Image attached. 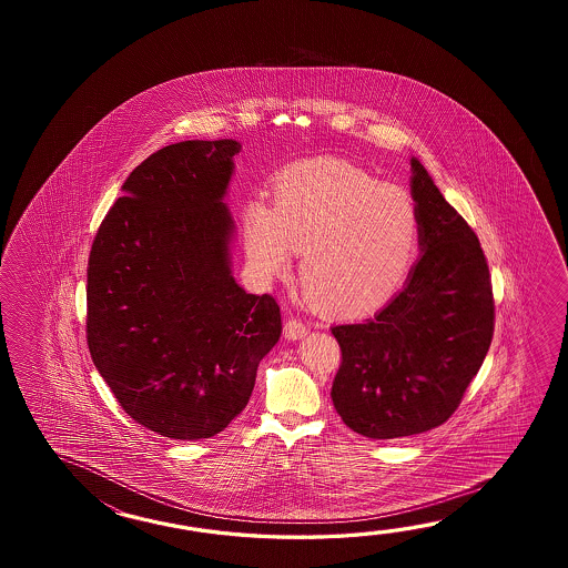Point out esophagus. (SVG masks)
Here are the masks:
<instances>
[{
	"mask_svg": "<svg viewBox=\"0 0 568 568\" xmlns=\"http://www.w3.org/2000/svg\"><path fill=\"white\" fill-rule=\"evenodd\" d=\"M306 333H308V325L301 321V318L290 316L288 321L284 323V337L290 338V341L302 338Z\"/></svg>",
	"mask_w": 568,
	"mask_h": 568,
	"instance_id": "obj_1",
	"label": "esophagus"
}]
</instances>
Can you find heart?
I'll use <instances>...</instances> for the list:
<instances>
[{
	"label": "heart",
	"mask_w": 568,
	"mask_h": 568,
	"mask_svg": "<svg viewBox=\"0 0 568 568\" xmlns=\"http://www.w3.org/2000/svg\"><path fill=\"white\" fill-rule=\"evenodd\" d=\"M243 242L255 276L288 272L302 254L301 282L321 308L363 314L386 302L408 276L420 245L410 194L337 160L282 172L274 206L243 209Z\"/></svg>",
	"instance_id": "1"
}]
</instances>
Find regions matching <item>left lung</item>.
I'll return each mask as SVG.
<instances>
[{
    "instance_id": "obj_1",
    "label": "left lung",
    "mask_w": 568,
    "mask_h": 568,
    "mask_svg": "<svg viewBox=\"0 0 568 568\" xmlns=\"http://www.w3.org/2000/svg\"><path fill=\"white\" fill-rule=\"evenodd\" d=\"M420 252L406 286L363 323L331 328L341 347L331 398L367 438L447 423L494 338V290L475 231L412 158Z\"/></svg>"
}]
</instances>
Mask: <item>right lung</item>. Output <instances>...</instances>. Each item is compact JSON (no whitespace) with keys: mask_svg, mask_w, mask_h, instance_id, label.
<instances>
[{"mask_svg":"<svg viewBox=\"0 0 568 568\" xmlns=\"http://www.w3.org/2000/svg\"><path fill=\"white\" fill-rule=\"evenodd\" d=\"M235 140L145 158L101 221L87 267V345L135 423L174 440L215 436L247 406L282 333L278 302L231 276L223 203Z\"/></svg>","mask_w":568,"mask_h":568,"instance_id":"obj_1","label":"right lung"}]
</instances>
